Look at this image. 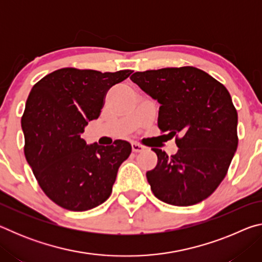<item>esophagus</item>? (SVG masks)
I'll list each match as a JSON object with an SVG mask.
<instances>
[{
    "instance_id": "1",
    "label": "esophagus",
    "mask_w": 262,
    "mask_h": 262,
    "mask_svg": "<svg viewBox=\"0 0 262 262\" xmlns=\"http://www.w3.org/2000/svg\"><path fill=\"white\" fill-rule=\"evenodd\" d=\"M143 149H144L143 145H141L139 143H135V142H133V143H132V150L134 152H141Z\"/></svg>"
}]
</instances>
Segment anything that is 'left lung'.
<instances>
[{
	"instance_id": "obj_1",
	"label": "left lung",
	"mask_w": 262,
	"mask_h": 262,
	"mask_svg": "<svg viewBox=\"0 0 262 262\" xmlns=\"http://www.w3.org/2000/svg\"><path fill=\"white\" fill-rule=\"evenodd\" d=\"M161 104L158 127L176 136L178 151L147 172L152 193L172 206H192L215 192L238 145V114L223 84L195 67L136 72L130 76Z\"/></svg>"
}]
</instances>
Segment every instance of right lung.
<instances>
[{"label":"right lung","mask_w":262,"mask_h":262,"mask_svg":"<svg viewBox=\"0 0 262 262\" xmlns=\"http://www.w3.org/2000/svg\"><path fill=\"white\" fill-rule=\"evenodd\" d=\"M132 73L62 68L33 85L21 117L24 152L39 186L57 206L85 211L110 198L132 145L122 140L106 147L86 144L81 134L98 119L110 89Z\"/></svg>","instance_id":"obj_1"}]
</instances>
